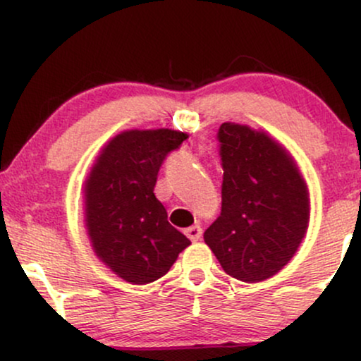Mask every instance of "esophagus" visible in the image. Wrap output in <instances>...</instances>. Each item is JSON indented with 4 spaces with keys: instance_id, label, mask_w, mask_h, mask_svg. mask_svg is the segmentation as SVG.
Listing matches in <instances>:
<instances>
[{
    "instance_id": "esophagus-1",
    "label": "esophagus",
    "mask_w": 361,
    "mask_h": 361,
    "mask_svg": "<svg viewBox=\"0 0 361 361\" xmlns=\"http://www.w3.org/2000/svg\"><path fill=\"white\" fill-rule=\"evenodd\" d=\"M185 234L188 235V238L192 239L193 243L198 241V239L202 238V227H200V226H192V227H188V229L185 231Z\"/></svg>"
}]
</instances>
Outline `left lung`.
<instances>
[{"label": "left lung", "mask_w": 361, "mask_h": 361, "mask_svg": "<svg viewBox=\"0 0 361 361\" xmlns=\"http://www.w3.org/2000/svg\"><path fill=\"white\" fill-rule=\"evenodd\" d=\"M222 209L204 239L227 275L246 283L279 273L309 226V192L287 149L267 132L226 122L217 132Z\"/></svg>", "instance_id": "1"}]
</instances>
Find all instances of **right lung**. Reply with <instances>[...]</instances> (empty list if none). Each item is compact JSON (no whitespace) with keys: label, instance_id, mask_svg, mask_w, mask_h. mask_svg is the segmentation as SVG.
Instances as JSON below:
<instances>
[{"label":"right lung","instance_id":"obj_1","mask_svg":"<svg viewBox=\"0 0 361 361\" xmlns=\"http://www.w3.org/2000/svg\"><path fill=\"white\" fill-rule=\"evenodd\" d=\"M186 137L171 128L122 132L102 149L86 178L91 246L115 275L134 285L166 275L190 244L154 195L161 164Z\"/></svg>","mask_w":361,"mask_h":361}]
</instances>
